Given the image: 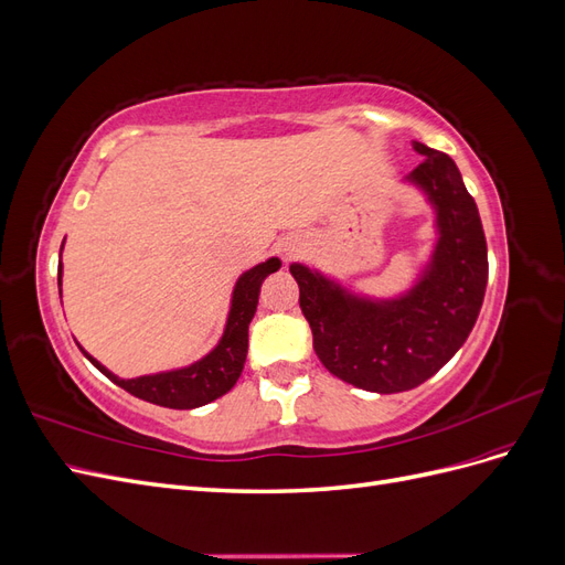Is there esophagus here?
Returning a JSON list of instances; mask_svg holds the SVG:
<instances>
[{
    "mask_svg": "<svg viewBox=\"0 0 565 565\" xmlns=\"http://www.w3.org/2000/svg\"><path fill=\"white\" fill-rule=\"evenodd\" d=\"M299 252V245L297 243H285L282 245V254L287 256V259H292V256Z\"/></svg>",
    "mask_w": 565,
    "mask_h": 565,
    "instance_id": "34e87169",
    "label": "esophagus"
}]
</instances>
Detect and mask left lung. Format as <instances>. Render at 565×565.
Instances as JSON below:
<instances>
[{"mask_svg":"<svg viewBox=\"0 0 565 565\" xmlns=\"http://www.w3.org/2000/svg\"><path fill=\"white\" fill-rule=\"evenodd\" d=\"M413 148L424 160L407 181L431 202L438 231L415 287L396 299H365L309 266H289L320 363L374 393L409 391L434 377L473 330L488 285L486 233L457 164L419 141Z\"/></svg>","mask_w":565,"mask_h":565,"instance_id":"1","label":"left lung"}]
</instances>
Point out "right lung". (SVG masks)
<instances>
[{
    "label": "right lung",
    "mask_w": 565,
    "mask_h": 565,
    "mask_svg": "<svg viewBox=\"0 0 565 565\" xmlns=\"http://www.w3.org/2000/svg\"><path fill=\"white\" fill-rule=\"evenodd\" d=\"M61 252H63V245H61ZM278 268H280V259L273 256V259L245 270L243 276L237 278L224 337L218 339L214 351H210L202 361L193 365L181 367V370L158 372V374H146V377H136V380H119L117 374H113L108 367L100 365L87 351L82 353L87 355L110 382L122 386L136 398L156 403L162 407H172V409H193L200 405H207L224 396V393H228L235 386L237 377H241V372L245 367V358H247V337H249L247 332H249V322L256 313V303H259L262 282ZM61 270L63 266L58 264V287H61Z\"/></svg>",
    "instance_id": "add662e5"
}]
</instances>
